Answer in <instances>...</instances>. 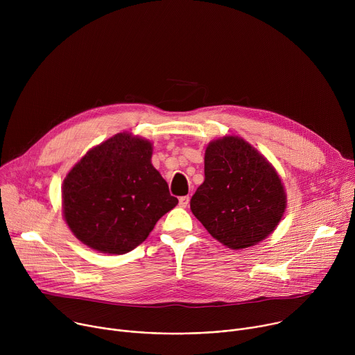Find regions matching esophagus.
<instances>
[{"label":"esophagus","instance_id":"esophagus-1","mask_svg":"<svg viewBox=\"0 0 355 355\" xmlns=\"http://www.w3.org/2000/svg\"><path fill=\"white\" fill-rule=\"evenodd\" d=\"M188 204H189V196H181L180 198V207L185 208V207H188Z\"/></svg>","mask_w":355,"mask_h":355}]
</instances>
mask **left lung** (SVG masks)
Wrapping results in <instances>:
<instances>
[{
	"instance_id": "8db88e82",
	"label": "left lung",
	"mask_w": 355,
	"mask_h": 355,
	"mask_svg": "<svg viewBox=\"0 0 355 355\" xmlns=\"http://www.w3.org/2000/svg\"><path fill=\"white\" fill-rule=\"evenodd\" d=\"M286 196L271 164L240 137L209 143L205 181L191 198V211L229 248L254 245L281 220Z\"/></svg>"
}]
</instances>
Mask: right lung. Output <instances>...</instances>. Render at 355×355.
Here are the masks:
<instances>
[{"mask_svg":"<svg viewBox=\"0 0 355 355\" xmlns=\"http://www.w3.org/2000/svg\"><path fill=\"white\" fill-rule=\"evenodd\" d=\"M150 159V141L118 133L71 168L63 182V212L78 240L125 254L178 204Z\"/></svg>","mask_w":355,"mask_h":355,"instance_id":"obj_1","label":"right lung"}]
</instances>
